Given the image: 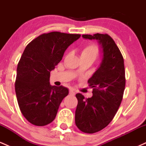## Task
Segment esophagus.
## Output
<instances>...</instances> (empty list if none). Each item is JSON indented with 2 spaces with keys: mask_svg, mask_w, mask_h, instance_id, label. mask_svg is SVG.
<instances>
[{
  "mask_svg": "<svg viewBox=\"0 0 146 146\" xmlns=\"http://www.w3.org/2000/svg\"><path fill=\"white\" fill-rule=\"evenodd\" d=\"M69 94L72 95V96H74V95H75V92L74 91V90L70 89L69 90Z\"/></svg>",
  "mask_w": 146,
  "mask_h": 146,
  "instance_id": "1",
  "label": "esophagus"
}]
</instances>
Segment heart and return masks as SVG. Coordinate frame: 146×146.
<instances>
[{"label":"heart","mask_w":146,"mask_h":146,"mask_svg":"<svg viewBox=\"0 0 146 146\" xmlns=\"http://www.w3.org/2000/svg\"><path fill=\"white\" fill-rule=\"evenodd\" d=\"M99 49L95 44H88L82 48L81 51L82 58H88L93 60L96 59L98 56Z\"/></svg>","instance_id":"heart-1"}]
</instances>
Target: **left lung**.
I'll return each instance as SVG.
<instances>
[{"label": "left lung", "instance_id": "left-lung-1", "mask_svg": "<svg viewBox=\"0 0 146 146\" xmlns=\"http://www.w3.org/2000/svg\"><path fill=\"white\" fill-rule=\"evenodd\" d=\"M82 37L97 40L103 53L100 66L88 80L93 96L86 99L80 93L75 95L78 101L75 124L81 131L90 134L104 128L115 117L125 89V68L121 51L110 36L96 33Z\"/></svg>", "mask_w": 146, "mask_h": 146}]
</instances>
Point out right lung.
<instances>
[{"label": "right lung", "mask_w": 146, "mask_h": 146, "mask_svg": "<svg viewBox=\"0 0 146 146\" xmlns=\"http://www.w3.org/2000/svg\"><path fill=\"white\" fill-rule=\"evenodd\" d=\"M80 34L53 31L43 33L25 48L18 64L15 90L22 114L32 124L43 126L56 118L60 104L67 96L66 87L51 86L50 72Z\"/></svg>", "instance_id": "1"}]
</instances>
